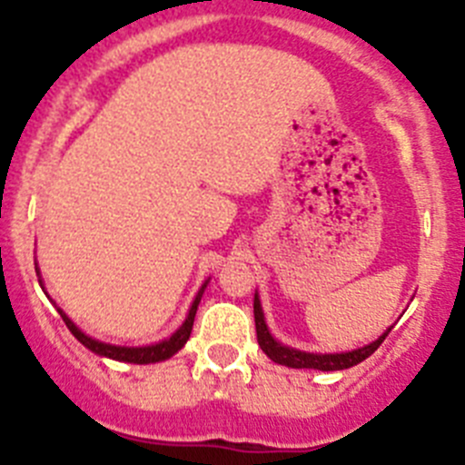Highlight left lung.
Wrapping results in <instances>:
<instances>
[{
    "label": "left lung",
    "mask_w": 465,
    "mask_h": 465,
    "mask_svg": "<svg viewBox=\"0 0 465 465\" xmlns=\"http://www.w3.org/2000/svg\"><path fill=\"white\" fill-rule=\"evenodd\" d=\"M253 319H256V338L261 349L274 363L279 365H289V368H314V371H344V368H351V365L361 363L371 354H375L377 347L386 340L389 331L381 335L380 340L371 342L368 347L354 349V351H347V354H307V351H298V349L283 347L279 344L277 340L270 335L268 326H265V319H262V310H261V300L258 295L253 298Z\"/></svg>",
    "instance_id": "obj_1"
}]
</instances>
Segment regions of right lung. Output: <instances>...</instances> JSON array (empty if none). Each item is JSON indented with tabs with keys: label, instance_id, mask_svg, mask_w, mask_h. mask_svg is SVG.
Listing matches in <instances>:
<instances>
[{
	"label": "right lung",
	"instance_id": "right-lung-1",
	"mask_svg": "<svg viewBox=\"0 0 465 465\" xmlns=\"http://www.w3.org/2000/svg\"><path fill=\"white\" fill-rule=\"evenodd\" d=\"M200 298H203V291L197 293L195 302H193V307H191V312H188V319L183 322V326L179 328V331H176L170 340H165V342H158V344H151V347H116V344H104V342H100V340H93V338H88L85 332H81L79 328L69 322V316L64 314L63 310H57V312H60L63 322L67 323V328L72 331L74 338L79 340L84 347H88L90 351H94V354H100V356H106V359L142 365V363H155V361L170 359L172 354H176V351H179V349L186 344V340L191 338L193 322H195V312H197V305H200Z\"/></svg>",
	"mask_w": 465,
	"mask_h": 465
}]
</instances>
